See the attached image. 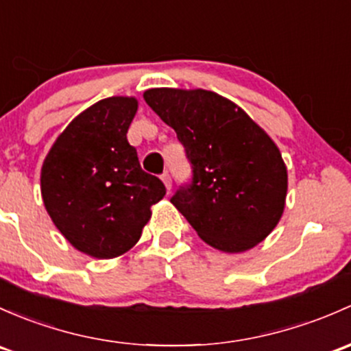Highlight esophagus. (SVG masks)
I'll list each match as a JSON object with an SVG mask.
<instances>
[{
    "mask_svg": "<svg viewBox=\"0 0 351 351\" xmlns=\"http://www.w3.org/2000/svg\"><path fill=\"white\" fill-rule=\"evenodd\" d=\"M161 180H163V183H165V186H166V190H171V176H169V173L168 171H165L163 175H161Z\"/></svg>",
    "mask_w": 351,
    "mask_h": 351,
    "instance_id": "obj_1",
    "label": "esophagus"
}]
</instances>
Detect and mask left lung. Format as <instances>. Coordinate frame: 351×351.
Returning a JSON list of instances; mask_svg holds the SVG:
<instances>
[{"mask_svg": "<svg viewBox=\"0 0 351 351\" xmlns=\"http://www.w3.org/2000/svg\"><path fill=\"white\" fill-rule=\"evenodd\" d=\"M145 101L185 147L191 182L171 204L200 239L230 254L263 242L281 219L287 191L286 165L264 129L204 88H149Z\"/></svg>", "mask_w": 351, "mask_h": 351, "instance_id": "8db88e82", "label": "left lung"}]
</instances>
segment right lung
Instances as JSON below:
<instances>
[{
    "mask_svg": "<svg viewBox=\"0 0 351 351\" xmlns=\"http://www.w3.org/2000/svg\"><path fill=\"white\" fill-rule=\"evenodd\" d=\"M136 110L134 97L95 102L65 128L42 166L43 204L55 227L97 259L128 252L151 219V205L166 193L128 143Z\"/></svg>",
    "mask_w": 351,
    "mask_h": 351,
    "instance_id": "1",
    "label": "right lung"
}]
</instances>
